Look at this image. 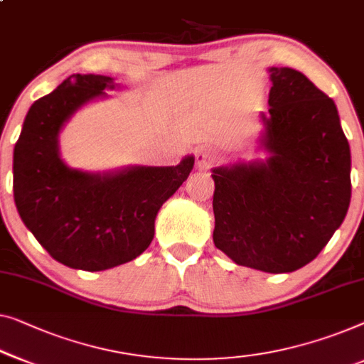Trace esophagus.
<instances>
[{
    "instance_id": "esophagus-1",
    "label": "esophagus",
    "mask_w": 364,
    "mask_h": 364,
    "mask_svg": "<svg viewBox=\"0 0 364 364\" xmlns=\"http://www.w3.org/2000/svg\"><path fill=\"white\" fill-rule=\"evenodd\" d=\"M193 154H195V166H197V169H200V171L208 169L210 164H212V161H213L212 149H208V147H205V146H200L195 149Z\"/></svg>"
}]
</instances>
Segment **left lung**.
<instances>
[{
    "mask_svg": "<svg viewBox=\"0 0 364 364\" xmlns=\"http://www.w3.org/2000/svg\"><path fill=\"white\" fill-rule=\"evenodd\" d=\"M266 161L213 169V243L236 264L271 274L318 256L351 198V154L333 100L302 72L271 67Z\"/></svg>",
    "mask_w": 364,
    "mask_h": 364,
    "instance_id": "obj_1",
    "label": "left lung"
}]
</instances>
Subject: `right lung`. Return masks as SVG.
I'll use <instances>...</instances> for the list:
<instances>
[{
    "label": "right lung",
    "instance_id": "1",
    "mask_svg": "<svg viewBox=\"0 0 364 364\" xmlns=\"http://www.w3.org/2000/svg\"><path fill=\"white\" fill-rule=\"evenodd\" d=\"M112 77L73 73L33 103L13 156V192L21 220L55 261L105 271L133 261L154 238L157 212L193 169V156L171 167L134 166L92 173L68 167L59 134L78 108L107 97Z\"/></svg>",
    "mask_w": 364,
    "mask_h": 364
}]
</instances>
